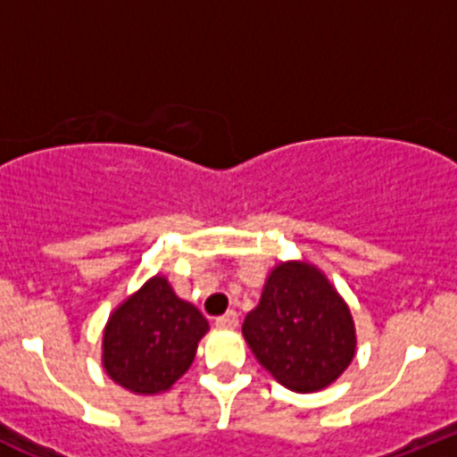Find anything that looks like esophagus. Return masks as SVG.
Returning <instances> with one entry per match:
<instances>
[{
    "instance_id": "1",
    "label": "esophagus",
    "mask_w": 457,
    "mask_h": 457,
    "mask_svg": "<svg viewBox=\"0 0 457 457\" xmlns=\"http://www.w3.org/2000/svg\"><path fill=\"white\" fill-rule=\"evenodd\" d=\"M216 326H219V328H228V330H232V328L238 326V314L234 312V310H228V312H225V314L216 317Z\"/></svg>"
}]
</instances>
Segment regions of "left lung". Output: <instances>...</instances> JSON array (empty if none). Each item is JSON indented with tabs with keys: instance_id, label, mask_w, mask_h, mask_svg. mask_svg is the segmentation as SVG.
Wrapping results in <instances>:
<instances>
[{
	"instance_id": "left-lung-1",
	"label": "left lung",
	"mask_w": 457,
	"mask_h": 457,
	"mask_svg": "<svg viewBox=\"0 0 457 457\" xmlns=\"http://www.w3.org/2000/svg\"><path fill=\"white\" fill-rule=\"evenodd\" d=\"M243 337L259 364L295 393L328 388L357 353L351 308L308 261H281L270 270Z\"/></svg>"
}]
</instances>
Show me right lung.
I'll use <instances>...</instances> for the list:
<instances>
[{"label": "right lung", "mask_w": 457, "mask_h": 457, "mask_svg": "<svg viewBox=\"0 0 457 457\" xmlns=\"http://www.w3.org/2000/svg\"><path fill=\"white\" fill-rule=\"evenodd\" d=\"M210 323L165 274L147 278L113 308L102 330V369L134 395L167 393L192 366Z\"/></svg>", "instance_id": "1"}]
</instances>
